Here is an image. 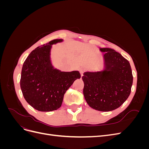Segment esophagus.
<instances>
[{
    "label": "esophagus",
    "instance_id": "1",
    "mask_svg": "<svg viewBox=\"0 0 149 149\" xmlns=\"http://www.w3.org/2000/svg\"><path fill=\"white\" fill-rule=\"evenodd\" d=\"M79 72H80V73H81V76H83V70H80Z\"/></svg>",
    "mask_w": 149,
    "mask_h": 149
}]
</instances>
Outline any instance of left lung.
<instances>
[{
  "mask_svg": "<svg viewBox=\"0 0 149 149\" xmlns=\"http://www.w3.org/2000/svg\"><path fill=\"white\" fill-rule=\"evenodd\" d=\"M100 50L103 53V69L83 73V94L93 109L107 112L116 109L127 100L133 76L129 62L119 53L109 48Z\"/></svg>",
  "mask_w": 149,
  "mask_h": 149,
  "instance_id": "1",
  "label": "left lung"
}]
</instances>
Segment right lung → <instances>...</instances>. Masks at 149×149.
<instances>
[{"label":"right lung","mask_w":149,"mask_h":149,"mask_svg":"<svg viewBox=\"0 0 149 149\" xmlns=\"http://www.w3.org/2000/svg\"><path fill=\"white\" fill-rule=\"evenodd\" d=\"M63 39L52 40L31 52L22 66L20 88L26 101L39 111H55L61 107L64 94L74 81L81 78L78 71H61L51 61L52 45Z\"/></svg>","instance_id":"1"}]
</instances>
